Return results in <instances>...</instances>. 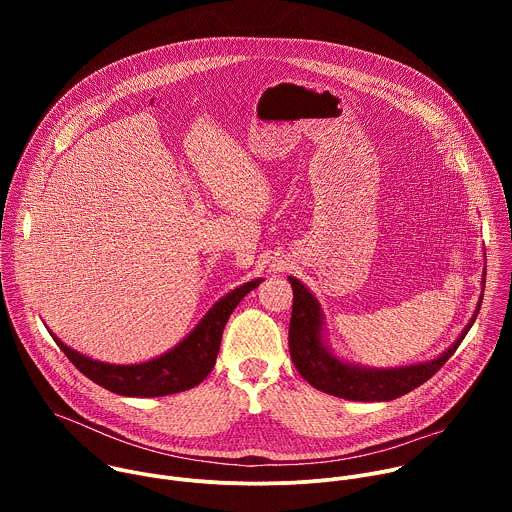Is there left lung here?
<instances>
[{
  "label": "left lung",
  "mask_w": 512,
  "mask_h": 512,
  "mask_svg": "<svg viewBox=\"0 0 512 512\" xmlns=\"http://www.w3.org/2000/svg\"><path fill=\"white\" fill-rule=\"evenodd\" d=\"M294 289V308L289 320V354L294 360L298 373L318 391L328 395L350 399V401H393L431 379L440 371L446 360L462 344L464 336L472 328L482 296L478 300L472 320L466 324L456 342L437 358L407 364L395 369H371L362 364H352L336 356L324 338V314L320 302L312 291L296 277H287ZM486 279V269L482 271V283Z\"/></svg>",
  "instance_id": "obj_1"
}]
</instances>
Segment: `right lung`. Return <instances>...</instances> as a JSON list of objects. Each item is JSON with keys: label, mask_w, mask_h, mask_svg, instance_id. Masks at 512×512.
I'll return each mask as SVG.
<instances>
[{"label": "right lung", "mask_w": 512, "mask_h": 512, "mask_svg": "<svg viewBox=\"0 0 512 512\" xmlns=\"http://www.w3.org/2000/svg\"><path fill=\"white\" fill-rule=\"evenodd\" d=\"M263 279H253L218 300L196 328L172 350L139 364H109L93 360L66 346L52 332L54 342L75 367L103 389L123 397H164L200 385L212 371L225 324L239 302Z\"/></svg>", "instance_id": "1"}]
</instances>
